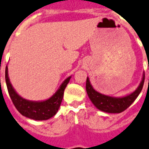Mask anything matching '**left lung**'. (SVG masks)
Segmentation results:
<instances>
[{
  "mask_svg": "<svg viewBox=\"0 0 149 149\" xmlns=\"http://www.w3.org/2000/svg\"><path fill=\"white\" fill-rule=\"evenodd\" d=\"M144 81H145V74L143 73L142 81L135 91L124 97H116L105 95L97 91L92 87L89 77H88L86 81V91L90 100L98 110L109 113H120L126 110L139 95L140 92L142 91L143 88Z\"/></svg>",
  "mask_w": 149,
  "mask_h": 149,
  "instance_id": "left-lung-1",
  "label": "left lung"
}]
</instances>
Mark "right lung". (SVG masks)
I'll use <instances>...</instances> for the list:
<instances>
[{"label":"right lung","mask_w":149,"mask_h":149,"mask_svg":"<svg viewBox=\"0 0 149 149\" xmlns=\"http://www.w3.org/2000/svg\"><path fill=\"white\" fill-rule=\"evenodd\" d=\"M72 76L67 77L53 95L41 101H33L23 98L17 94L10 81L7 66L5 70V80L7 91L17 110L26 117L35 120H46L54 116L58 112L63 99L64 91Z\"/></svg>","instance_id":"1"}]
</instances>
